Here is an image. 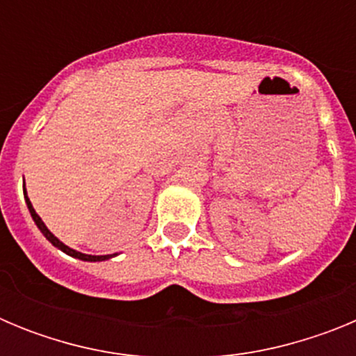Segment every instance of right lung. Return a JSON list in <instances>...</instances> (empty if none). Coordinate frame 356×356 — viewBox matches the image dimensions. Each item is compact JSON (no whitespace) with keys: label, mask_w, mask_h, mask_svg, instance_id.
<instances>
[{"label":"right lung","mask_w":356,"mask_h":356,"mask_svg":"<svg viewBox=\"0 0 356 356\" xmlns=\"http://www.w3.org/2000/svg\"><path fill=\"white\" fill-rule=\"evenodd\" d=\"M24 200H26L28 210H30V213H31V217H33V221H35L37 228H39L40 232H42L44 237L48 238V241L51 242V244H53V246H55V248H58V250H62V251H64V253L71 254V257H74V259L85 260V262H102V260H108L110 257H112V254H97V257H96V254H85V253H80V251L71 250V248H69V246H65L64 242L58 241V238H56L55 235H53L51 232H49V229L46 228V225H44V222H42V219H40V217L37 216V212H35V210H33V207H31L30 200H28V196H26V188H24Z\"/></svg>","instance_id":"1"}]
</instances>
